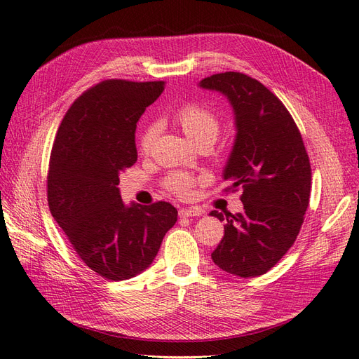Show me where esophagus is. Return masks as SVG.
Here are the masks:
<instances>
[{
  "label": "esophagus",
  "instance_id": "obj_1",
  "mask_svg": "<svg viewBox=\"0 0 359 359\" xmlns=\"http://www.w3.org/2000/svg\"><path fill=\"white\" fill-rule=\"evenodd\" d=\"M178 214L180 217H199L203 214V211L201 208H181Z\"/></svg>",
  "mask_w": 359,
  "mask_h": 359
}]
</instances>
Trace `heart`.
<instances>
[{
	"mask_svg": "<svg viewBox=\"0 0 359 359\" xmlns=\"http://www.w3.org/2000/svg\"><path fill=\"white\" fill-rule=\"evenodd\" d=\"M175 121L180 124L182 132L186 133L194 144H201V142L214 144V140L220 133L219 118H217V115L211 109L199 103H187L181 106L175 114ZM157 132H158L157 123L148 126L144 130V133L140 135V139H139L140 153L144 154L149 153V149L156 140ZM194 184H196V180L190 177L189 173H182V172L172 173V175H169L165 180V187L169 191L178 194L181 198L189 196Z\"/></svg>",
	"mask_w": 359,
	"mask_h": 359,
	"instance_id": "obj_1",
	"label": "heart"
}]
</instances>
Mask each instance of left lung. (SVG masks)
Segmentation results:
<instances>
[{
  "label": "left lung",
  "mask_w": 359,
  "mask_h": 359,
  "mask_svg": "<svg viewBox=\"0 0 359 359\" xmlns=\"http://www.w3.org/2000/svg\"><path fill=\"white\" fill-rule=\"evenodd\" d=\"M223 93L235 111L236 139L224 169V191L243 189L244 211H212L224 236L214 264L240 277L262 276L295 243L311 189V168L302 136L286 106L265 85L240 72L201 81Z\"/></svg>",
  "instance_id": "obj_1"
}]
</instances>
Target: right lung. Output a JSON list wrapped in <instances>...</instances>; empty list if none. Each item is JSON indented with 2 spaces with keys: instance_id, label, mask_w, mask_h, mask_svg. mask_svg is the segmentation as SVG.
Here are the masks:
<instances>
[{
  "instance_id": "1",
  "label": "right lung",
  "mask_w": 359,
  "mask_h": 359,
  "mask_svg": "<svg viewBox=\"0 0 359 359\" xmlns=\"http://www.w3.org/2000/svg\"><path fill=\"white\" fill-rule=\"evenodd\" d=\"M165 82L107 79L73 102L53 142L48 203L76 255L106 280L142 273L178 219L169 202L126 206L119 173L137 160L136 123Z\"/></svg>"
}]
</instances>
